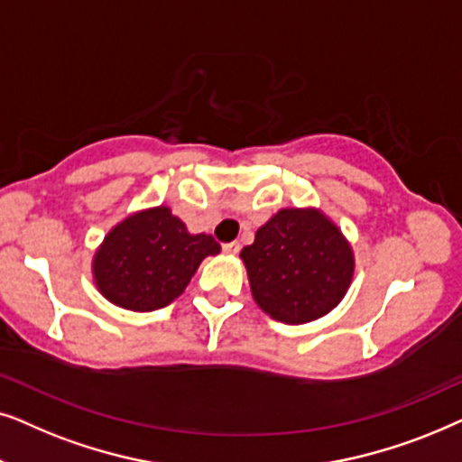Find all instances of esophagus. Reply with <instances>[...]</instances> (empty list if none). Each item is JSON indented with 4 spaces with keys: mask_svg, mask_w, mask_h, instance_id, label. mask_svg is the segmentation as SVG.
I'll return each instance as SVG.
<instances>
[{
    "mask_svg": "<svg viewBox=\"0 0 462 462\" xmlns=\"http://www.w3.org/2000/svg\"><path fill=\"white\" fill-rule=\"evenodd\" d=\"M238 249H241V243H236V241L224 245V254H227V255H236Z\"/></svg>",
    "mask_w": 462,
    "mask_h": 462,
    "instance_id": "34e87169",
    "label": "esophagus"
}]
</instances>
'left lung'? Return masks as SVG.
Masks as SVG:
<instances>
[{
  "label": "left lung",
  "mask_w": 462,
  "mask_h": 462,
  "mask_svg": "<svg viewBox=\"0 0 462 462\" xmlns=\"http://www.w3.org/2000/svg\"><path fill=\"white\" fill-rule=\"evenodd\" d=\"M255 304L287 325L336 309L355 274V254L321 208H281L241 251Z\"/></svg>",
  "instance_id": "1"
}]
</instances>
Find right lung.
Masks as SVG:
<instances>
[{
    "label": "right lung",
    "instance_id": "add662e5",
    "mask_svg": "<svg viewBox=\"0 0 462 462\" xmlns=\"http://www.w3.org/2000/svg\"><path fill=\"white\" fill-rule=\"evenodd\" d=\"M219 251L211 235H189L186 224L160 205L126 215L107 232L92 257V279L107 302L152 312L180 298L200 262Z\"/></svg>",
    "mask_w": 462,
    "mask_h": 462
}]
</instances>
